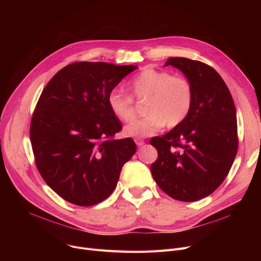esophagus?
<instances>
[{
  "label": "esophagus",
  "instance_id": "obj_1",
  "mask_svg": "<svg viewBox=\"0 0 261 261\" xmlns=\"http://www.w3.org/2000/svg\"><path fill=\"white\" fill-rule=\"evenodd\" d=\"M134 142H135V144L138 145L139 147H141V146H143V145L145 144V142H144L143 140H140V139H135V140H134Z\"/></svg>",
  "mask_w": 261,
  "mask_h": 261
}]
</instances>
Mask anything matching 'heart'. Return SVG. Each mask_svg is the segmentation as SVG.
Returning a JSON list of instances; mask_svg holds the SVG:
<instances>
[{"instance_id":"1","label":"heart","mask_w":261,"mask_h":261,"mask_svg":"<svg viewBox=\"0 0 261 261\" xmlns=\"http://www.w3.org/2000/svg\"><path fill=\"white\" fill-rule=\"evenodd\" d=\"M127 90L136 99H145L146 117L131 121L123 128L129 138L146 139L164 126L173 128L185 120L194 102V89L190 82L165 71L147 67L131 79ZM108 107L115 118L129 121L135 116L133 100L116 91L108 95Z\"/></svg>"}]
</instances>
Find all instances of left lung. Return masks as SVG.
Masks as SVG:
<instances>
[{"instance_id": "8db88e82", "label": "left lung", "mask_w": 261, "mask_h": 261, "mask_svg": "<svg viewBox=\"0 0 261 261\" xmlns=\"http://www.w3.org/2000/svg\"><path fill=\"white\" fill-rule=\"evenodd\" d=\"M180 70L194 89L188 116L150 143L158 150L151 173L172 199L194 202L210 196L226 177L238 149L237 115L225 82L200 61L170 57L165 66Z\"/></svg>"}]
</instances>
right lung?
Segmentation results:
<instances>
[{"mask_svg": "<svg viewBox=\"0 0 261 261\" xmlns=\"http://www.w3.org/2000/svg\"><path fill=\"white\" fill-rule=\"evenodd\" d=\"M136 65L75 62L55 75L41 93L31 123L37 168L62 199L79 206L113 193L123 164L136 151L133 140H114L120 121L108 95Z\"/></svg>", "mask_w": 261, "mask_h": 261, "instance_id": "1", "label": "right lung"}]
</instances>
